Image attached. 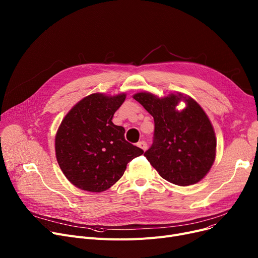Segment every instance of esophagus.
<instances>
[{
  "mask_svg": "<svg viewBox=\"0 0 258 258\" xmlns=\"http://www.w3.org/2000/svg\"><path fill=\"white\" fill-rule=\"evenodd\" d=\"M138 146L141 148L142 151H144V152L147 150V144H146L145 141H140V142H138Z\"/></svg>",
  "mask_w": 258,
  "mask_h": 258,
  "instance_id": "obj_1",
  "label": "esophagus"
}]
</instances>
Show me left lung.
<instances>
[{
	"label": "left lung",
	"instance_id": "left-lung-1",
	"mask_svg": "<svg viewBox=\"0 0 258 258\" xmlns=\"http://www.w3.org/2000/svg\"><path fill=\"white\" fill-rule=\"evenodd\" d=\"M154 117V143L144 156L164 180L189 186L209 172L216 155V138L211 121L190 96L170 93L158 97L150 92L133 96ZM185 102L183 110L176 106Z\"/></svg>",
	"mask_w": 258,
	"mask_h": 258
}]
</instances>
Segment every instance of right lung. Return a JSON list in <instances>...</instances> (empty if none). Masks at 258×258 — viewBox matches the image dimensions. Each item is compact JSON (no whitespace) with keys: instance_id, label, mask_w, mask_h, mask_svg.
Listing matches in <instances>:
<instances>
[{"instance_id":"right-lung-1","label":"right lung","mask_w":258,"mask_h":258,"mask_svg":"<svg viewBox=\"0 0 258 258\" xmlns=\"http://www.w3.org/2000/svg\"><path fill=\"white\" fill-rule=\"evenodd\" d=\"M125 93H94L78 101L62 119L55 136V156L64 177L81 190L102 192L123 175L130 161L143 154L113 123Z\"/></svg>"}]
</instances>
